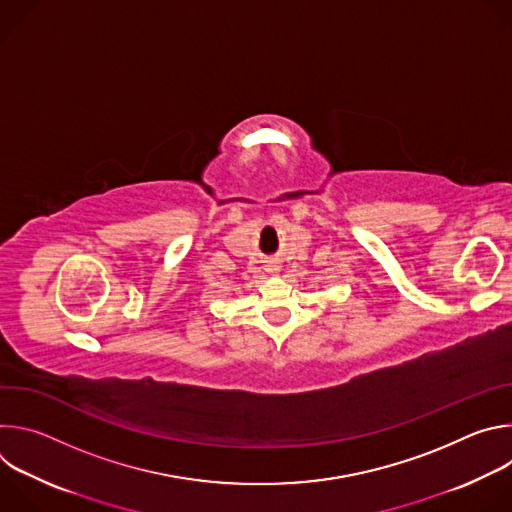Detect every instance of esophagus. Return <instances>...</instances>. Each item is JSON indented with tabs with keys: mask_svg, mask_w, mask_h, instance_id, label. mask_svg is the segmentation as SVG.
Wrapping results in <instances>:
<instances>
[{
	"mask_svg": "<svg viewBox=\"0 0 512 512\" xmlns=\"http://www.w3.org/2000/svg\"><path fill=\"white\" fill-rule=\"evenodd\" d=\"M267 271H269V273H273V275H275V273H277V271H279V265H277V263H269V265H267Z\"/></svg>",
	"mask_w": 512,
	"mask_h": 512,
	"instance_id": "esophagus-1",
	"label": "esophagus"
}]
</instances>
